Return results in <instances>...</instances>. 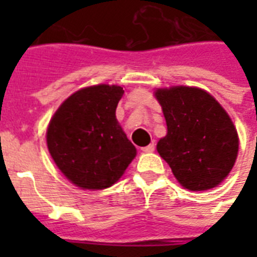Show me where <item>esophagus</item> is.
I'll use <instances>...</instances> for the list:
<instances>
[{"label": "esophagus", "instance_id": "esophagus-1", "mask_svg": "<svg viewBox=\"0 0 257 257\" xmlns=\"http://www.w3.org/2000/svg\"><path fill=\"white\" fill-rule=\"evenodd\" d=\"M153 151H155V144H149L143 148V152H145V153H152Z\"/></svg>", "mask_w": 257, "mask_h": 257}]
</instances>
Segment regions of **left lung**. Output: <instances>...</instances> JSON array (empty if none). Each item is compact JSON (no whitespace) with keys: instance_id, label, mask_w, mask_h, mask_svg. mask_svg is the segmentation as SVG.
Instances as JSON below:
<instances>
[{"instance_id":"1","label":"left lung","mask_w":257,"mask_h":257,"mask_svg":"<svg viewBox=\"0 0 257 257\" xmlns=\"http://www.w3.org/2000/svg\"><path fill=\"white\" fill-rule=\"evenodd\" d=\"M160 102L167 136L157 152L189 191L217 187L235 165L239 136L231 117L215 97L199 88L172 86L155 92Z\"/></svg>"}]
</instances>
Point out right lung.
I'll list each match as a JSON object with an SVG mask.
<instances>
[{"instance_id":"add662e5","label":"right lung","mask_w":257,"mask_h":257,"mask_svg":"<svg viewBox=\"0 0 257 257\" xmlns=\"http://www.w3.org/2000/svg\"><path fill=\"white\" fill-rule=\"evenodd\" d=\"M121 86L82 88L52 117L46 144L58 169L82 189H105L117 183L136 156L116 118Z\"/></svg>"}]
</instances>
